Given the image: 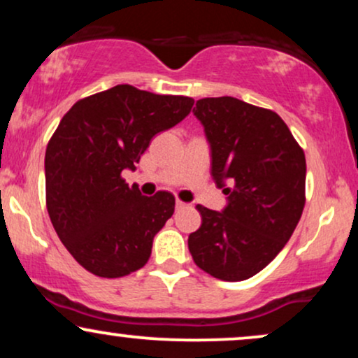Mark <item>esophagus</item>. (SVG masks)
<instances>
[{
    "mask_svg": "<svg viewBox=\"0 0 358 358\" xmlns=\"http://www.w3.org/2000/svg\"><path fill=\"white\" fill-rule=\"evenodd\" d=\"M185 207H187V203L182 202V200H176V210H182Z\"/></svg>",
    "mask_w": 358,
    "mask_h": 358,
    "instance_id": "obj_1",
    "label": "esophagus"
}]
</instances>
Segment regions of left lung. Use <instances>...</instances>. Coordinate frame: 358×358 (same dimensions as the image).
I'll use <instances>...</instances> for the list:
<instances>
[{
  "mask_svg": "<svg viewBox=\"0 0 358 358\" xmlns=\"http://www.w3.org/2000/svg\"><path fill=\"white\" fill-rule=\"evenodd\" d=\"M193 114L212 148V176L229 205H196L199 231L188 249L200 269L222 281H244L278 256L293 236L306 195L305 151L274 110L236 97H205Z\"/></svg>",
  "mask_w": 358,
  "mask_h": 358,
  "instance_id": "obj_1",
  "label": "left lung"
}]
</instances>
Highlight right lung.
I'll list each match as a JSON object with an SVG mask.
<instances>
[{
    "label": "right lung",
    "mask_w": 358,
    "mask_h": 358,
    "mask_svg": "<svg viewBox=\"0 0 358 358\" xmlns=\"http://www.w3.org/2000/svg\"><path fill=\"white\" fill-rule=\"evenodd\" d=\"M192 106V97L121 84L77 101L62 117L45 153V200L59 239L89 273L122 278L148 262L175 196L141 195L122 171L134 170L151 138Z\"/></svg>",
    "instance_id": "right-lung-1"
}]
</instances>
